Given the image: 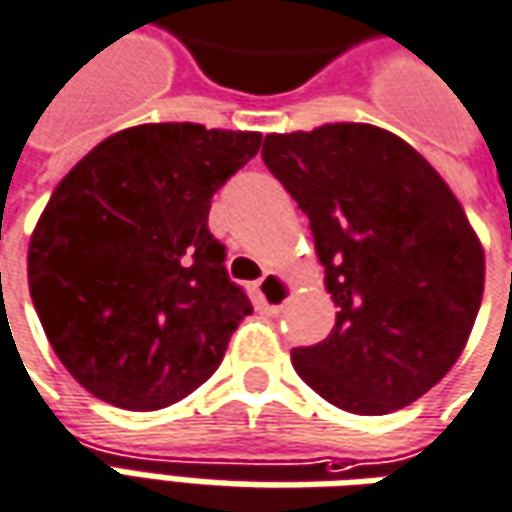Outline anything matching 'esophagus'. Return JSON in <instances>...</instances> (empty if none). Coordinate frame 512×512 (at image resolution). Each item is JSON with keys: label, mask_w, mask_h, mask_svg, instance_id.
Masks as SVG:
<instances>
[{"label": "esophagus", "mask_w": 512, "mask_h": 512, "mask_svg": "<svg viewBox=\"0 0 512 512\" xmlns=\"http://www.w3.org/2000/svg\"><path fill=\"white\" fill-rule=\"evenodd\" d=\"M291 293L293 285L277 271H268L266 277L257 282V296H260V305L266 313H280L282 307L288 305Z\"/></svg>", "instance_id": "obj_1"}]
</instances>
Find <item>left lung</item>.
I'll use <instances>...</instances> for the list:
<instances>
[{
    "label": "left lung",
    "mask_w": 512,
    "mask_h": 512,
    "mask_svg": "<svg viewBox=\"0 0 512 512\" xmlns=\"http://www.w3.org/2000/svg\"><path fill=\"white\" fill-rule=\"evenodd\" d=\"M263 163L310 219L338 307L296 374L330 405L385 416L443 380L466 346L485 255L466 210L413 146L374 124L271 132Z\"/></svg>",
    "instance_id": "1"
}]
</instances>
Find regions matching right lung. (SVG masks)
<instances>
[{
  "instance_id": "1",
  "label": "right lung",
  "mask_w": 512,
  "mask_h": 512,
  "mask_svg": "<svg viewBox=\"0 0 512 512\" xmlns=\"http://www.w3.org/2000/svg\"><path fill=\"white\" fill-rule=\"evenodd\" d=\"M260 132L138 124L60 180L27 252L32 305L60 363L124 410L185 399L252 313L207 230L210 199Z\"/></svg>"
}]
</instances>
